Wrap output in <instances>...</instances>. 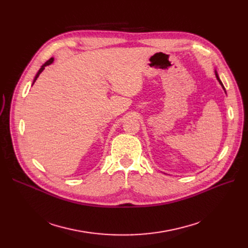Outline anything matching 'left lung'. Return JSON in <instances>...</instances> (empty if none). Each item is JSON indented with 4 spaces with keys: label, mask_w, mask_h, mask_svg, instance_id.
I'll list each match as a JSON object with an SVG mask.
<instances>
[{
    "label": "left lung",
    "mask_w": 248,
    "mask_h": 248,
    "mask_svg": "<svg viewBox=\"0 0 248 248\" xmlns=\"http://www.w3.org/2000/svg\"><path fill=\"white\" fill-rule=\"evenodd\" d=\"M215 75H216V78H217V80L219 81V83L221 84V86H222V88L224 89V91H225V93H226V90H225V88H224V86H223L222 82H221V80H220V78H219V76H218V73H217V71H215Z\"/></svg>",
    "instance_id": "left-lung-1"
}]
</instances>
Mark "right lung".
Returning a JSON list of instances; mask_svg holds the SVG:
<instances>
[{"mask_svg":"<svg viewBox=\"0 0 248 248\" xmlns=\"http://www.w3.org/2000/svg\"><path fill=\"white\" fill-rule=\"evenodd\" d=\"M53 61H54V58H50L47 62H45L43 65H42V66H41V68L40 69H39V71L37 72V74H36V76H35V78H34V80H33V83H32V85L34 84V82L37 80V78L39 77V75H40V73L45 69V67L46 66H48V65H50V64H52V63H53Z\"/></svg>","mask_w":248,"mask_h":248,"instance_id":"obj_1","label":"right lung"}]
</instances>
